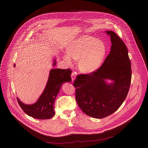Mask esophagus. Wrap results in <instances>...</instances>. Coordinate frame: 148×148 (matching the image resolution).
<instances>
[{
	"instance_id": "obj_1",
	"label": "esophagus",
	"mask_w": 148,
	"mask_h": 148,
	"mask_svg": "<svg viewBox=\"0 0 148 148\" xmlns=\"http://www.w3.org/2000/svg\"><path fill=\"white\" fill-rule=\"evenodd\" d=\"M75 76H76V73L75 72H72L71 75L72 81H74L75 79Z\"/></svg>"
}]
</instances>
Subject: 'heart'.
Listing matches in <instances>:
<instances>
[{
    "mask_svg": "<svg viewBox=\"0 0 148 148\" xmlns=\"http://www.w3.org/2000/svg\"><path fill=\"white\" fill-rule=\"evenodd\" d=\"M64 60L69 65L73 58L78 61V68L84 73L90 74L97 70L106 56L107 49L103 41L95 37L83 36L76 38L69 46Z\"/></svg>",
    "mask_w": 148,
    "mask_h": 148,
    "instance_id": "1",
    "label": "heart"
}]
</instances>
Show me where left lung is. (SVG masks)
Masks as SVG:
<instances>
[{"instance_id": "8db88e82", "label": "left lung", "mask_w": 148, "mask_h": 148, "mask_svg": "<svg viewBox=\"0 0 148 148\" xmlns=\"http://www.w3.org/2000/svg\"><path fill=\"white\" fill-rule=\"evenodd\" d=\"M111 49L102 66L95 71L78 75L73 86L79 107L86 115L103 118L115 112L128 95L132 77L127 47L114 32L107 31ZM114 82L108 84L104 80Z\"/></svg>"}]
</instances>
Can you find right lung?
Returning <instances> with one entry per match:
<instances>
[{
	"mask_svg": "<svg viewBox=\"0 0 148 148\" xmlns=\"http://www.w3.org/2000/svg\"><path fill=\"white\" fill-rule=\"evenodd\" d=\"M56 64L54 60V66ZM15 67V64H14ZM70 69H51L49 79L45 90L34 104L26 105L21 102L17 98V102L23 111L30 116L38 119H47L55 115L54 105L57 95L62 84L71 81Z\"/></svg>",
	"mask_w": 148,
	"mask_h": 148,
	"instance_id": "add662e5",
	"label": "right lung"
}]
</instances>
